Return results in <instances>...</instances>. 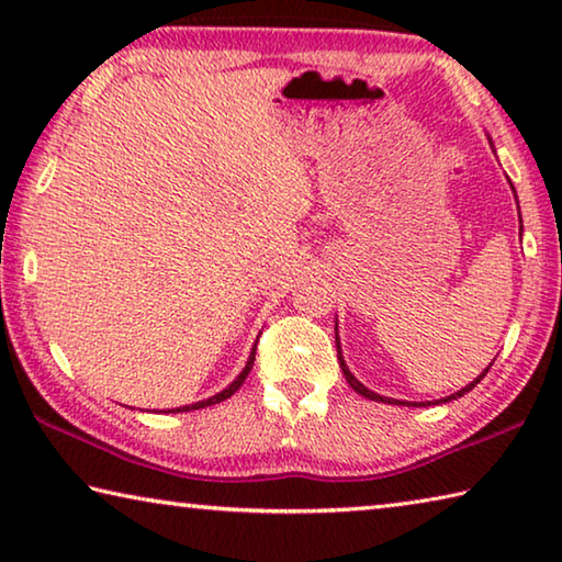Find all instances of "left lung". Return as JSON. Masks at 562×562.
Segmentation results:
<instances>
[{"mask_svg": "<svg viewBox=\"0 0 562 562\" xmlns=\"http://www.w3.org/2000/svg\"><path fill=\"white\" fill-rule=\"evenodd\" d=\"M337 359H339V367H341V374H345V379H347V382H349V386L351 389H355V392L357 394H361V396H367V398H372V402H382V404H398V406H402L404 402H396V398H386V396H379V394H374V392H369V389L364 386V384H359L357 382V379H355V374H351L349 372V369H347V364H345V357H341V349H339V337H337ZM493 361H496V359H493ZM493 361H491V364H493ZM491 369V367H488ZM488 369H486V372H483L479 379H475V382H471L469 386H463L461 389V392H456V394H451V396H446V398H441V402H451V398H459V396H463V394H469L471 392V389L475 386V384H479L481 382V379L483 376H486L488 374ZM408 406V404H406ZM414 406H424V404H414Z\"/></svg>", "mask_w": 562, "mask_h": 562, "instance_id": "left-lung-1", "label": "left lung"}]
</instances>
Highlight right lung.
Segmentation results:
<instances>
[{
  "mask_svg": "<svg viewBox=\"0 0 562 562\" xmlns=\"http://www.w3.org/2000/svg\"><path fill=\"white\" fill-rule=\"evenodd\" d=\"M255 349H258V345H255ZM255 349H252V355H250V359H247V364H245V369L240 372V376L235 379V382L227 386V389H223L221 394H215V396H211V398H205V402H198V404H190V406H183V408H168V412H193V408H205V406H213V404H221L223 398H227V396H233L237 389L243 386V382L247 379V374H250V369H252V364H255Z\"/></svg>",
  "mask_w": 562,
  "mask_h": 562,
  "instance_id": "1",
  "label": "right lung"
}]
</instances>
